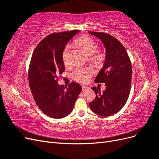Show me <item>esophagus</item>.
<instances>
[{"label":"esophagus","mask_w":159,"mask_h":159,"mask_svg":"<svg viewBox=\"0 0 159 159\" xmlns=\"http://www.w3.org/2000/svg\"><path fill=\"white\" fill-rule=\"evenodd\" d=\"M89 89H90V88L88 87V86H83V87H82V91H88V90H89Z\"/></svg>","instance_id":"34e87169"}]
</instances>
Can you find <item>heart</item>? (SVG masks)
Listing matches in <instances>:
<instances>
[{"label":"heart","instance_id":"b5f03b06","mask_svg":"<svg viewBox=\"0 0 159 159\" xmlns=\"http://www.w3.org/2000/svg\"><path fill=\"white\" fill-rule=\"evenodd\" d=\"M75 43L78 44L86 54L90 56V59L94 64L97 65L102 64L105 60V54L102 51H98V44L93 39L88 36H81L75 40ZM69 46H67L62 54V60L65 66L69 64L68 50ZM92 75V71L85 67H78L73 73L72 78L80 84H85L89 80Z\"/></svg>","mask_w":159,"mask_h":159}]
</instances>
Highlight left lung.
<instances>
[{
	"label": "left lung",
	"instance_id": "1",
	"mask_svg": "<svg viewBox=\"0 0 159 159\" xmlns=\"http://www.w3.org/2000/svg\"><path fill=\"white\" fill-rule=\"evenodd\" d=\"M89 33L102 41L106 50L103 68L95 81L104 83L106 89L91 88L95 99L89 103L91 111L100 116L107 117L117 113L126 103L130 93L132 79V66L123 45L115 37L104 32Z\"/></svg>",
	"mask_w": 159,
	"mask_h": 159
}]
</instances>
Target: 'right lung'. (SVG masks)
<instances>
[{
	"instance_id": "obj_1",
	"label": "right lung",
	"mask_w": 159,
	"mask_h": 159,
	"mask_svg": "<svg viewBox=\"0 0 159 159\" xmlns=\"http://www.w3.org/2000/svg\"><path fill=\"white\" fill-rule=\"evenodd\" d=\"M79 32L50 34L37 45L31 57L28 81L32 94L38 107L52 118L70 115L82 89L75 82L68 87L57 83L58 76L65 70L62 54L66 45Z\"/></svg>"
}]
</instances>
